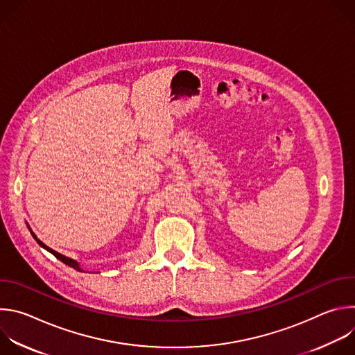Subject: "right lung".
I'll use <instances>...</instances> for the list:
<instances>
[{
	"label": "right lung",
	"instance_id": "right-lung-1",
	"mask_svg": "<svg viewBox=\"0 0 355 355\" xmlns=\"http://www.w3.org/2000/svg\"><path fill=\"white\" fill-rule=\"evenodd\" d=\"M31 233H32V232H31ZM32 236H33V239L37 241V244H39V245H42L43 248H46L49 252H52V254H53L58 260H60L62 263H64L66 266H69V267H71V268H74V270H77V271H83V270L78 267V263H77V261H74V260H71V259H69V257H66V256L59 254L58 251H55V250H52V248H49V247H47V245H44V244H43V243H42V241H40V240H39L33 233H32Z\"/></svg>",
	"mask_w": 355,
	"mask_h": 355
}]
</instances>
